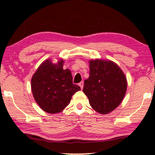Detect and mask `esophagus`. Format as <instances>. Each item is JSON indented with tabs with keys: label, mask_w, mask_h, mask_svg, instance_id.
I'll return each instance as SVG.
<instances>
[{
	"label": "esophagus",
	"mask_w": 155,
	"mask_h": 155,
	"mask_svg": "<svg viewBox=\"0 0 155 155\" xmlns=\"http://www.w3.org/2000/svg\"><path fill=\"white\" fill-rule=\"evenodd\" d=\"M83 85H84V83L83 82V81H81V82H80L79 83H78V85H79L80 87H81V90H82V89L83 88Z\"/></svg>",
	"instance_id": "1"
}]
</instances>
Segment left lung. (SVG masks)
Returning a JSON list of instances; mask_svg holds the SVG:
<instances>
[{
  "label": "left lung",
  "instance_id": "left-lung-1",
  "mask_svg": "<svg viewBox=\"0 0 155 155\" xmlns=\"http://www.w3.org/2000/svg\"><path fill=\"white\" fill-rule=\"evenodd\" d=\"M127 88V78L115 63L90 60V77L84 81L83 91L95 111L101 114L114 111L122 103Z\"/></svg>",
  "mask_w": 155,
  "mask_h": 155
}]
</instances>
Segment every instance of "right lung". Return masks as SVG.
Masks as SVG:
<instances>
[{
    "label": "right lung",
    "mask_w": 155,
    "mask_h": 155,
    "mask_svg": "<svg viewBox=\"0 0 155 155\" xmlns=\"http://www.w3.org/2000/svg\"><path fill=\"white\" fill-rule=\"evenodd\" d=\"M64 61L59 59L52 64L46 59L39 66L31 78V91L36 103L48 114H57L64 110L72 96L81 90L73 84L70 70L63 69Z\"/></svg>",
    "instance_id": "add662e5"
}]
</instances>
